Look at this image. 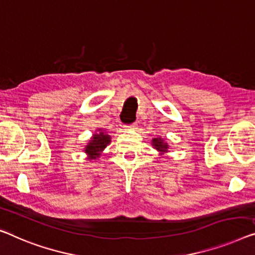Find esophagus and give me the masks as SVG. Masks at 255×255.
I'll return each mask as SVG.
<instances>
[{"label": "esophagus", "instance_id": "34e87169", "mask_svg": "<svg viewBox=\"0 0 255 255\" xmlns=\"http://www.w3.org/2000/svg\"><path fill=\"white\" fill-rule=\"evenodd\" d=\"M128 129H132V130H135V129H137V124H131L127 126Z\"/></svg>", "mask_w": 255, "mask_h": 255}]
</instances>
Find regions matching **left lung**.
<instances>
[{
  "label": "left lung",
  "instance_id": "1",
  "mask_svg": "<svg viewBox=\"0 0 255 255\" xmlns=\"http://www.w3.org/2000/svg\"><path fill=\"white\" fill-rule=\"evenodd\" d=\"M152 145H153L155 150L160 152V153H166V152H168V144L160 137H155L152 139Z\"/></svg>",
  "mask_w": 255,
  "mask_h": 255
}]
</instances>
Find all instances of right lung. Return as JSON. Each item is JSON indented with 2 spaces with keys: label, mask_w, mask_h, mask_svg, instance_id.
I'll return each instance as SVG.
<instances>
[{
  "label": "right lung",
  "mask_w": 255,
  "mask_h": 255,
  "mask_svg": "<svg viewBox=\"0 0 255 255\" xmlns=\"http://www.w3.org/2000/svg\"><path fill=\"white\" fill-rule=\"evenodd\" d=\"M110 142H111L110 135L106 134L102 129H98V132L93 135L89 143L85 147V152L88 154L89 160H96L97 158H100L102 152L109 145Z\"/></svg>",
  "instance_id": "right-lung-1"
}]
</instances>
